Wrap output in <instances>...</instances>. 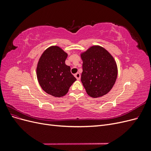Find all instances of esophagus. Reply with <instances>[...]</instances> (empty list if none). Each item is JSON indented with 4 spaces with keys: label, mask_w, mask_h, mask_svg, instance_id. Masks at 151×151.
I'll return each mask as SVG.
<instances>
[{
    "label": "esophagus",
    "mask_w": 151,
    "mask_h": 151,
    "mask_svg": "<svg viewBox=\"0 0 151 151\" xmlns=\"http://www.w3.org/2000/svg\"><path fill=\"white\" fill-rule=\"evenodd\" d=\"M74 76L76 77V78L77 80H80V79H81V74H79V72L76 73V74L74 75Z\"/></svg>",
    "instance_id": "34e87169"
}]
</instances>
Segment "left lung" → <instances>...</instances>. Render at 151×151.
Wrapping results in <instances>:
<instances>
[{
    "mask_svg": "<svg viewBox=\"0 0 151 151\" xmlns=\"http://www.w3.org/2000/svg\"><path fill=\"white\" fill-rule=\"evenodd\" d=\"M83 60L81 82L89 96L96 98L106 94L115 83L118 67L108 50L93 45L81 53Z\"/></svg>",
    "mask_w": 151,
    "mask_h": 151,
    "instance_id": "1",
    "label": "left lung"
}]
</instances>
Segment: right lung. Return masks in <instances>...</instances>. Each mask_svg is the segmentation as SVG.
I'll return each mask as SVG.
<instances>
[{
	"mask_svg": "<svg viewBox=\"0 0 151 151\" xmlns=\"http://www.w3.org/2000/svg\"><path fill=\"white\" fill-rule=\"evenodd\" d=\"M68 54L58 46H51L43 52L36 67V76L42 89L54 97L60 98L68 93L76 81L65 64Z\"/></svg>",
	"mask_w": 151,
	"mask_h": 151,
	"instance_id": "add662e5",
	"label": "right lung"
}]
</instances>
